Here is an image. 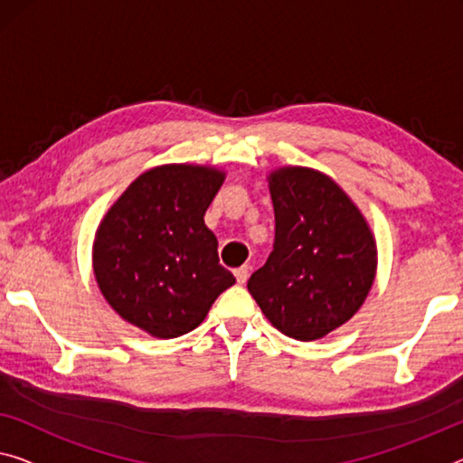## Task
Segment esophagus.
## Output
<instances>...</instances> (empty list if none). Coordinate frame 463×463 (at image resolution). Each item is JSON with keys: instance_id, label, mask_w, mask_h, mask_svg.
I'll list each match as a JSON object with an SVG mask.
<instances>
[{"instance_id": "obj_1", "label": "esophagus", "mask_w": 463, "mask_h": 463, "mask_svg": "<svg viewBox=\"0 0 463 463\" xmlns=\"http://www.w3.org/2000/svg\"><path fill=\"white\" fill-rule=\"evenodd\" d=\"M248 275H250V267H248V265L236 269V279H238V283H246V281H248Z\"/></svg>"}]
</instances>
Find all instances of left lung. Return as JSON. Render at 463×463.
I'll list each match as a JSON object with an SVG mask.
<instances>
[{
  "instance_id": "1",
  "label": "left lung",
  "mask_w": 463,
  "mask_h": 463,
  "mask_svg": "<svg viewBox=\"0 0 463 463\" xmlns=\"http://www.w3.org/2000/svg\"><path fill=\"white\" fill-rule=\"evenodd\" d=\"M269 188L273 252L248 291L283 335L321 339L350 321L373 286V233L345 192L315 169L283 167Z\"/></svg>"
}]
</instances>
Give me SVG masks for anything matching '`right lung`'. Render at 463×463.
<instances>
[{"label":"right lung","instance_id":"obj_1","mask_svg":"<svg viewBox=\"0 0 463 463\" xmlns=\"http://www.w3.org/2000/svg\"><path fill=\"white\" fill-rule=\"evenodd\" d=\"M223 174L163 165L137 177L99 225L92 265L105 300L128 323L172 339L196 329L217 296L236 283L219 265L204 225Z\"/></svg>","mask_w":463,"mask_h":463}]
</instances>
